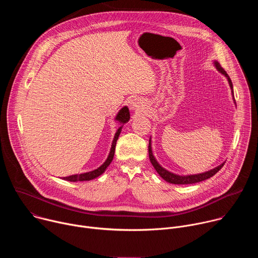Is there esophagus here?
<instances>
[{
	"label": "esophagus",
	"instance_id": "obj_1",
	"mask_svg": "<svg viewBox=\"0 0 258 258\" xmlns=\"http://www.w3.org/2000/svg\"><path fill=\"white\" fill-rule=\"evenodd\" d=\"M131 108L133 110H140L142 108V102H140V100H133L131 103Z\"/></svg>",
	"mask_w": 258,
	"mask_h": 258
}]
</instances>
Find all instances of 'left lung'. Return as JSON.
<instances>
[{"label":"left lung","mask_w":258,"mask_h":258,"mask_svg":"<svg viewBox=\"0 0 258 258\" xmlns=\"http://www.w3.org/2000/svg\"><path fill=\"white\" fill-rule=\"evenodd\" d=\"M214 65L216 67V69L222 73V75H224L227 79H228V82L230 84V87L232 89V93L233 92V84H232V81L230 79V77L228 76V73L225 71V69L219 65L218 62H214ZM235 101V100H234ZM149 158H150V161L152 163V165L154 166V168L156 169V171L158 172V174L164 179L166 180L167 182H170V183H174V185H188V183H195V182H199V181H202V180H205L211 176H213L220 168H222L225 164L222 163L220 165H218L217 167L211 169V170H208V171H205L203 173H198V174H188V175H178V174H175V173H172L168 170H166L165 168H163L155 159L153 153H152V147H151V139L149 140Z\"/></svg>","instance_id":"8db88e82"}]
</instances>
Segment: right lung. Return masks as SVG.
Here are the masks:
<instances>
[{"mask_svg":"<svg viewBox=\"0 0 258 258\" xmlns=\"http://www.w3.org/2000/svg\"><path fill=\"white\" fill-rule=\"evenodd\" d=\"M115 120L119 121L120 123H126L130 120V110L126 106H124L123 108H121L119 110V112L117 113ZM122 130V125L119 126V128L117 130V132L115 133L114 139L112 141V145H111V149H110V153L106 159V161L97 169L89 171V172H85V173H81V174H73V175H69V176H65L63 177V179L68 180V181H84V180H91L94 179L96 177H98L99 175H101L106 168L109 166V164L111 163V161L113 160V156H114V152H115V146H116V142L118 140V137L120 135V132Z\"/></svg>","mask_w":258,"mask_h":258,"instance_id":"right-lung-1","label":"right lung"}]
</instances>
